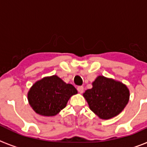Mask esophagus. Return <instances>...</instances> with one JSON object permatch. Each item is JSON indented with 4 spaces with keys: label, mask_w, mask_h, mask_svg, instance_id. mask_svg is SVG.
<instances>
[{
    "label": "esophagus",
    "mask_w": 147,
    "mask_h": 147,
    "mask_svg": "<svg viewBox=\"0 0 147 147\" xmlns=\"http://www.w3.org/2000/svg\"><path fill=\"white\" fill-rule=\"evenodd\" d=\"M77 90L80 92V93H82L84 91V87L83 86H78L77 87Z\"/></svg>",
    "instance_id": "1"
}]
</instances>
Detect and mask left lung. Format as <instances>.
Wrapping results in <instances>:
<instances>
[{"label":"left lung","instance_id":"obj_1","mask_svg":"<svg viewBox=\"0 0 147 147\" xmlns=\"http://www.w3.org/2000/svg\"><path fill=\"white\" fill-rule=\"evenodd\" d=\"M90 109L102 119H110L124 110L129 98V92L121 82L99 76L93 88L83 94Z\"/></svg>","mask_w":147,"mask_h":147}]
</instances>
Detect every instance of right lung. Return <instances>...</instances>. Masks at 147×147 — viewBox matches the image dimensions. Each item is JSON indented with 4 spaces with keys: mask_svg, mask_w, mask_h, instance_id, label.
Wrapping results in <instances>:
<instances>
[{
    "mask_svg": "<svg viewBox=\"0 0 147 147\" xmlns=\"http://www.w3.org/2000/svg\"><path fill=\"white\" fill-rule=\"evenodd\" d=\"M77 90L71 84H66L57 76L45 77L37 82L28 93L31 107L35 112L45 116L59 113L67 101Z\"/></svg>",
    "mask_w": 147,
    "mask_h": 147,
    "instance_id": "1",
    "label": "right lung"
}]
</instances>
